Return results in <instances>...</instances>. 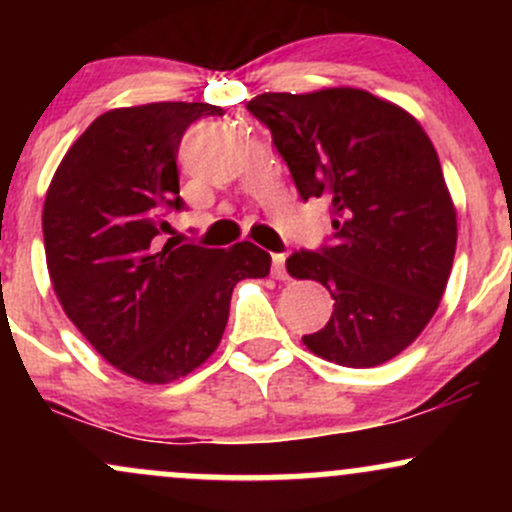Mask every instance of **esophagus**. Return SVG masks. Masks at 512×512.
I'll return each instance as SVG.
<instances>
[{
    "mask_svg": "<svg viewBox=\"0 0 512 512\" xmlns=\"http://www.w3.org/2000/svg\"><path fill=\"white\" fill-rule=\"evenodd\" d=\"M272 274H274V279H279V281L289 279V274H286V257L284 255H272Z\"/></svg>",
    "mask_w": 512,
    "mask_h": 512,
    "instance_id": "34e87169",
    "label": "esophagus"
}]
</instances>
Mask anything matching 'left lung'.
I'll return each instance as SVG.
<instances>
[{"label":"left lung","instance_id":"left-lung-1","mask_svg":"<svg viewBox=\"0 0 512 512\" xmlns=\"http://www.w3.org/2000/svg\"><path fill=\"white\" fill-rule=\"evenodd\" d=\"M248 110L272 132L303 199L332 204V248L293 252V279L334 298L303 337L315 356L373 368L402 354L436 315L457 248V211L414 115L363 88L262 93Z\"/></svg>","mask_w":512,"mask_h":512}]
</instances>
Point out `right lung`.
I'll return each instance as SVG.
<instances>
[{"mask_svg":"<svg viewBox=\"0 0 512 512\" xmlns=\"http://www.w3.org/2000/svg\"><path fill=\"white\" fill-rule=\"evenodd\" d=\"M209 103L115 108L86 127L52 175L43 207L45 262L57 301L120 373L166 385L221 344L238 281L264 279L269 252L166 243L163 211L180 209L175 156Z\"/></svg>","mask_w":512,"mask_h":512,"instance_id":"obj_1","label":"right lung"}]
</instances>
